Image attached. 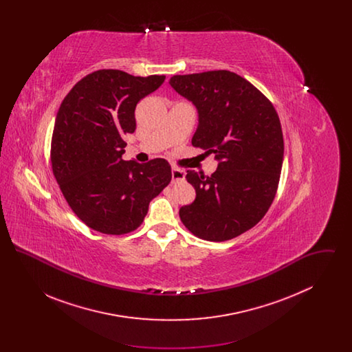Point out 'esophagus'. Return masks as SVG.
I'll return each mask as SVG.
<instances>
[{
  "instance_id": "34e87169",
  "label": "esophagus",
  "mask_w": 352,
  "mask_h": 352,
  "mask_svg": "<svg viewBox=\"0 0 352 352\" xmlns=\"http://www.w3.org/2000/svg\"><path fill=\"white\" fill-rule=\"evenodd\" d=\"M184 177H186V173H184V170H182V168H171V178H173V182L184 181Z\"/></svg>"
}]
</instances>
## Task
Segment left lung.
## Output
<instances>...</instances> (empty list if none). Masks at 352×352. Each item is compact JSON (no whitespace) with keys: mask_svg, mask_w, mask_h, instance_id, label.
I'll return each instance as SVG.
<instances>
[{"mask_svg":"<svg viewBox=\"0 0 352 352\" xmlns=\"http://www.w3.org/2000/svg\"><path fill=\"white\" fill-rule=\"evenodd\" d=\"M168 84L198 111L191 140L214 153L211 177L187 170L197 198L179 210L186 228L224 241L254 227L274 199L284 161V137L272 102L237 74L219 69L174 75Z\"/></svg>","mask_w":352,"mask_h":352,"instance_id":"1","label":"left lung"}]
</instances>
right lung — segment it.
I'll return each mask as SVG.
<instances>
[{
	"instance_id": "1",
	"label": "right lung",
	"mask_w": 352,
	"mask_h": 352,
	"mask_svg": "<svg viewBox=\"0 0 352 352\" xmlns=\"http://www.w3.org/2000/svg\"><path fill=\"white\" fill-rule=\"evenodd\" d=\"M165 78L95 71L75 84L59 107L51 140L52 173L76 217L98 232L134 231L151 199L171 181L164 158L146 164L122 160V137L135 131L137 102Z\"/></svg>"
}]
</instances>
